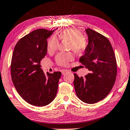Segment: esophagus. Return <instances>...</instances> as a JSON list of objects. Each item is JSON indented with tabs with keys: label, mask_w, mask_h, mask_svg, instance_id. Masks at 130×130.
<instances>
[{
	"label": "esophagus",
	"mask_w": 130,
	"mask_h": 130,
	"mask_svg": "<svg viewBox=\"0 0 130 130\" xmlns=\"http://www.w3.org/2000/svg\"><path fill=\"white\" fill-rule=\"evenodd\" d=\"M68 72H69V71L67 70H62V75H65V74H66L67 73H68Z\"/></svg>",
	"instance_id": "esophagus-1"
}]
</instances>
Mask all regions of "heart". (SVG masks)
I'll use <instances>...</instances> for the list:
<instances>
[{
	"label": "heart",
	"instance_id": "b5f03b06",
	"mask_svg": "<svg viewBox=\"0 0 130 130\" xmlns=\"http://www.w3.org/2000/svg\"><path fill=\"white\" fill-rule=\"evenodd\" d=\"M58 38L61 41H69V49L72 50L76 55H80L86 51L88 46L87 40L81 32L74 28L65 29L58 34ZM59 46V41L55 36H51L47 42V51L53 54ZM72 53H59L56 56V63L60 66H67L69 62L72 60Z\"/></svg>",
	"mask_w": 130,
	"mask_h": 130
}]
</instances>
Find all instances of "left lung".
<instances>
[{
    "label": "left lung",
    "instance_id": "8db88e82",
    "mask_svg": "<svg viewBox=\"0 0 130 130\" xmlns=\"http://www.w3.org/2000/svg\"><path fill=\"white\" fill-rule=\"evenodd\" d=\"M86 31L89 43L79 61L90 73L84 77L74 74V86L81 101L93 104L105 99L111 91L117 75V64L109 40L89 28Z\"/></svg>",
    "mask_w": 130,
    "mask_h": 130
}]
</instances>
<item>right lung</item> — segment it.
<instances>
[{"label":"right lung","instance_id":"1","mask_svg":"<svg viewBox=\"0 0 130 130\" xmlns=\"http://www.w3.org/2000/svg\"><path fill=\"white\" fill-rule=\"evenodd\" d=\"M55 30L38 29L21 38L12 57V80L17 92L30 105L44 106L56 97L62 74H44L40 61L47 53V39Z\"/></svg>","mask_w":130,"mask_h":130}]
</instances>
